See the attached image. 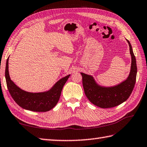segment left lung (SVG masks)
Wrapping results in <instances>:
<instances>
[{
	"mask_svg": "<svg viewBox=\"0 0 147 147\" xmlns=\"http://www.w3.org/2000/svg\"><path fill=\"white\" fill-rule=\"evenodd\" d=\"M126 40L129 46L131 65L130 73L124 81L111 87H104L99 85L92 76L80 73L86 96L92 104L98 107L109 108L122 104L129 98L133 92L137 74L136 61L131 43Z\"/></svg>",
	"mask_w": 147,
	"mask_h": 147,
	"instance_id": "left-lung-1",
	"label": "left lung"
}]
</instances>
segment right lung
<instances>
[{"mask_svg":"<svg viewBox=\"0 0 147 147\" xmlns=\"http://www.w3.org/2000/svg\"><path fill=\"white\" fill-rule=\"evenodd\" d=\"M9 57L5 65V77L11 97L20 107L25 110L45 112L53 108L58 102L62 88L71 74L60 79L50 90L42 92H29L18 87L11 80L9 73Z\"/></svg>","mask_w":147,"mask_h":147,"instance_id":"right-lung-1","label":"right lung"}]
</instances>
